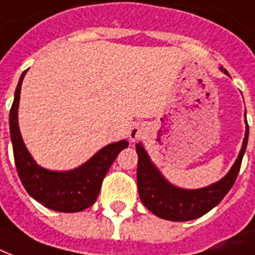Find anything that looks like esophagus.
I'll use <instances>...</instances> for the list:
<instances>
[{
    "label": "esophagus",
    "instance_id": "34e87169",
    "mask_svg": "<svg viewBox=\"0 0 255 255\" xmlns=\"http://www.w3.org/2000/svg\"><path fill=\"white\" fill-rule=\"evenodd\" d=\"M144 135V128L142 126H139V124H135L131 129H129V139H131V142H135L137 139H140V137Z\"/></svg>",
    "mask_w": 255,
    "mask_h": 255
}]
</instances>
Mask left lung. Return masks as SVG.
<instances>
[{"label": "left lung", "mask_w": 255, "mask_h": 255, "mask_svg": "<svg viewBox=\"0 0 255 255\" xmlns=\"http://www.w3.org/2000/svg\"><path fill=\"white\" fill-rule=\"evenodd\" d=\"M219 69L226 75H230L227 70L223 69L222 66ZM245 122H246L245 139L233 167L222 180L200 189H182L170 184L163 177L159 169L152 163L142 143H137V190L144 207L158 218L171 220V222L193 220L215 208L223 200L224 196L227 195L228 190L233 188L234 182L238 177L249 139L248 120Z\"/></svg>", "instance_id": "1"}]
</instances>
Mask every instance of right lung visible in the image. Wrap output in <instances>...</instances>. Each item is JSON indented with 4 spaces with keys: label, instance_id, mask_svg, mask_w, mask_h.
I'll use <instances>...</instances> for the list:
<instances>
[{
    "label": "right lung",
    "instance_id": "add662e5",
    "mask_svg": "<svg viewBox=\"0 0 255 255\" xmlns=\"http://www.w3.org/2000/svg\"><path fill=\"white\" fill-rule=\"evenodd\" d=\"M24 71L17 84L12 108L9 113V128L17 173L28 195L46 208L58 212H80L89 208L99 197L104 177L119 152L127 148V140H119L103 147L84 165L73 170L56 171L44 169L36 163L24 144L18 128V104Z\"/></svg>",
    "mask_w": 255,
    "mask_h": 255
}]
</instances>
